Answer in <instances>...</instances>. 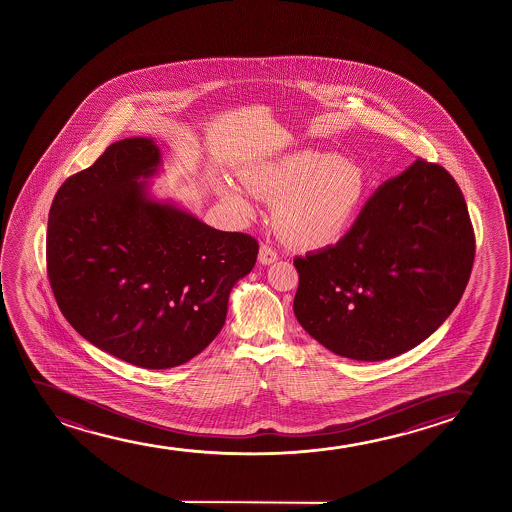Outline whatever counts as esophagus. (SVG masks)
Listing matches in <instances>:
<instances>
[{
    "label": "esophagus",
    "mask_w": 512,
    "mask_h": 512,
    "mask_svg": "<svg viewBox=\"0 0 512 512\" xmlns=\"http://www.w3.org/2000/svg\"><path fill=\"white\" fill-rule=\"evenodd\" d=\"M278 260V253L274 252L273 248L269 245L260 246L259 262L262 266H271L273 262Z\"/></svg>",
    "instance_id": "esophagus-1"
}]
</instances>
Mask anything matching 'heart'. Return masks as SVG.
<instances>
[{"instance_id": "heart-1", "label": "heart", "mask_w": 512, "mask_h": 512, "mask_svg": "<svg viewBox=\"0 0 512 512\" xmlns=\"http://www.w3.org/2000/svg\"><path fill=\"white\" fill-rule=\"evenodd\" d=\"M243 182L257 196L274 203L276 231L288 245L318 250L336 245L362 215L371 178L344 155L320 148H301L255 162ZM218 197L241 217H252L255 203L241 185L217 180Z\"/></svg>"}]
</instances>
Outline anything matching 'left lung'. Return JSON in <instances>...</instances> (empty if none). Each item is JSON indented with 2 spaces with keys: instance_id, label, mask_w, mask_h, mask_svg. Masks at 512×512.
Returning a JSON list of instances; mask_svg holds the SVG:
<instances>
[{
  "instance_id": "1",
  "label": "left lung",
  "mask_w": 512,
  "mask_h": 512,
  "mask_svg": "<svg viewBox=\"0 0 512 512\" xmlns=\"http://www.w3.org/2000/svg\"><path fill=\"white\" fill-rule=\"evenodd\" d=\"M474 252L462 190L439 164L418 159L379 185L341 241L294 260L295 316L339 357H397L453 313Z\"/></svg>"
}]
</instances>
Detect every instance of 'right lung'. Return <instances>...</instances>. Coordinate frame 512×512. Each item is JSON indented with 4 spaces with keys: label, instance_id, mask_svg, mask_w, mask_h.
<instances>
[{
    "label": "right lung",
    "instance_id": "right-lung-1",
    "mask_svg": "<svg viewBox=\"0 0 512 512\" xmlns=\"http://www.w3.org/2000/svg\"><path fill=\"white\" fill-rule=\"evenodd\" d=\"M152 138H126L71 176L50 206L47 271L80 336L143 369L189 362L218 336L257 241L224 232L150 192Z\"/></svg>",
    "mask_w": 512,
    "mask_h": 512
}]
</instances>
